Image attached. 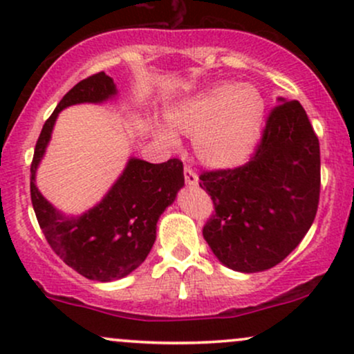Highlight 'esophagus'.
<instances>
[{
  "instance_id": "1",
  "label": "esophagus",
  "mask_w": 354,
  "mask_h": 354,
  "mask_svg": "<svg viewBox=\"0 0 354 354\" xmlns=\"http://www.w3.org/2000/svg\"><path fill=\"white\" fill-rule=\"evenodd\" d=\"M183 173H185V181L188 186H196L198 185V174L193 171V169L189 168V166H185V169H183Z\"/></svg>"
}]
</instances>
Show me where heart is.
I'll use <instances>...</instances> for the list:
<instances>
[{
  "mask_svg": "<svg viewBox=\"0 0 354 354\" xmlns=\"http://www.w3.org/2000/svg\"><path fill=\"white\" fill-rule=\"evenodd\" d=\"M266 101L251 84L219 83L166 111L169 124L193 136L194 153L213 169H233L253 153L265 121ZM173 141L169 131H161Z\"/></svg>",
  "mask_w": 354,
  "mask_h": 354,
  "instance_id": "heart-1",
  "label": "heart"
}]
</instances>
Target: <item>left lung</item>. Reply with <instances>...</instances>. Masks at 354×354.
Masks as SVG:
<instances>
[{
    "label": "left lung",
    "mask_w": 354,
    "mask_h": 354,
    "mask_svg": "<svg viewBox=\"0 0 354 354\" xmlns=\"http://www.w3.org/2000/svg\"><path fill=\"white\" fill-rule=\"evenodd\" d=\"M278 101L246 165L200 176L214 205L203 236L223 265L241 273L281 263L318 211V136L299 101Z\"/></svg>",
    "instance_id": "obj_1"
}]
</instances>
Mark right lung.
I'll return each instance as SVG.
<instances>
[{
    "instance_id": "right-lung-1",
    "label": "right lung",
    "mask_w": 354,
    "mask_h": 354,
    "mask_svg": "<svg viewBox=\"0 0 354 354\" xmlns=\"http://www.w3.org/2000/svg\"><path fill=\"white\" fill-rule=\"evenodd\" d=\"M116 95L115 81L101 71L63 96L36 141L30 183L36 218L53 251L81 276L103 283L133 273L149 254L158 219L185 186L183 163L176 158L160 165L129 158L103 200L81 216H64L39 193L36 169L59 111L80 103H103Z\"/></svg>"
}]
</instances>
